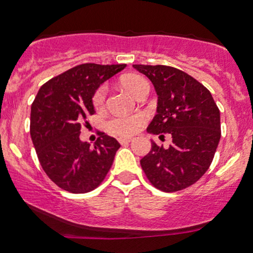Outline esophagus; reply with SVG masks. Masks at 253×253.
Here are the masks:
<instances>
[{
  "label": "esophagus",
  "mask_w": 253,
  "mask_h": 253,
  "mask_svg": "<svg viewBox=\"0 0 253 253\" xmlns=\"http://www.w3.org/2000/svg\"><path fill=\"white\" fill-rule=\"evenodd\" d=\"M133 140V138H127V136H121V138H119V143L120 144H128V143H130V141Z\"/></svg>",
  "instance_id": "esophagus-1"
}]
</instances>
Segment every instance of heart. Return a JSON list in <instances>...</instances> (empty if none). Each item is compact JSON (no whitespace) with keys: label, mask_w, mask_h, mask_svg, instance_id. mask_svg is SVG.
<instances>
[{"label":"heart","mask_w":253,"mask_h":253,"mask_svg":"<svg viewBox=\"0 0 253 253\" xmlns=\"http://www.w3.org/2000/svg\"><path fill=\"white\" fill-rule=\"evenodd\" d=\"M123 85L126 88L133 96L136 97V95L140 92L141 89L145 86H149V83L146 80L138 75H129L126 76L121 81ZM107 94V86L102 85L97 89L95 92L94 97H92V103H94L95 108L101 109L104 104ZM145 123V117L143 114H133V115H120V117H115L114 119L109 121L108 128L110 132L115 133L118 135H132L140 129Z\"/></svg>","instance_id":"obj_1"}]
</instances>
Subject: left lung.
<instances>
[{
  "mask_svg": "<svg viewBox=\"0 0 253 253\" xmlns=\"http://www.w3.org/2000/svg\"><path fill=\"white\" fill-rule=\"evenodd\" d=\"M133 68L149 78L158 95L157 114L146 130L172 138L167 149L151 140L152 147L141 158V168L159 190L185 189L205 175L213 161L221 136L220 110L210 90L178 69L165 65Z\"/></svg>",
  "mask_w": 253,
  "mask_h": 253,
  "instance_id": "8db88e82",
  "label": "left lung"
}]
</instances>
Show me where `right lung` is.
Wrapping results in <instances>:
<instances>
[{
  "label": "right lung",
  "instance_id": "obj_1",
  "mask_svg": "<svg viewBox=\"0 0 253 253\" xmlns=\"http://www.w3.org/2000/svg\"><path fill=\"white\" fill-rule=\"evenodd\" d=\"M126 64H82L46 82L31 108V136L46 175L59 188L88 193L103 181L120 144L100 133L94 147L80 139L81 127L95 113L92 97L101 84ZM88 124V123H85Z\"/></svg>",
  "mask_w": 253,
  "mask_h": 253
}]
</instances>
